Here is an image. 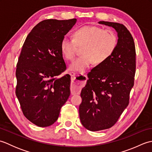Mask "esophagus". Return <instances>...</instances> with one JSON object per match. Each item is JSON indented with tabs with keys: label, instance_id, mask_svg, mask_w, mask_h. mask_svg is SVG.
Wrapping results in <instances>:
<instances>
[{
	"label": "esophagus",
	"instance_id": "34e87169",
	"mask_svg": "<svg viewBox=\"0 0 152 152\" xmlns=\"http://www.w3.org/2000/svg\"><path fill=\"white\" fill-rule=\"evenodd\" d=\"M72 80V86H71V92L72 94H76L80 91L82 87L84 85L86 80V76L84 74L79 75L73 72H70Z\"/></svg>",
	"mask_w": 152,
	"mask_h": 152
}]
</instances>
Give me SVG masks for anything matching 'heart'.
Wrapping results in <instances>:
<instances>
[{
  "mask_svg": "<svg viewBox=\"0 0 152 152\" xmlns=\"http://www.w3.org/2000/svg\"><path fill=\"white\" fill-rule=\"evenodd\" d=\"M74 38L64 37L61 50L65 59L72 61L78 50L82 47V56L70 64V70L83 72L94 63L102 64L111 57L118 45V37L114 31L95 26H84L76 29Z\"/></svg>",
  "mask_w": 152,
  "mask_h": 152,
  "instance_id": "obj_1",
  "label": "heart"
}]
</instances>
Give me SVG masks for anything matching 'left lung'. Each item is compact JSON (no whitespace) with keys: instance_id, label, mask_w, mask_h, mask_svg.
<instances>
[{"instance_id":"left-lung-1","label":"left lung","mask_w":152,"mask_h":152,"mask_svg":"<svg viewBox=\"0 0 152 152\" xmlns=\"http://www.w3.org/2000/svg\"><path fill=\"white\" fill-rule=\"evenodd\" d=\"M118 33V45L108 59L88 74L87 84L81 91L80 119L91 131L114 126L129 103L136 72V50L133 38L124 25L99 21Z\"/></svg>"}]
</instances>
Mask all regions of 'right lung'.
<instances>
[{
    "mask_svg": "<svg viewBox=\"0 0 152 152\" xmlns=\"http://www.w3.org/2000/svg\"><path fill=\"white\" fill-rule=\"evenodd\" d=\"M76 22V19L42 21L22 46L15 95L25 118L38 127L53 124L70 96V75L58 78L66 69L61 42Z\"/></svg>",
    "mask_w": 152,
    "mask_h": 152,
    "instance_id": "right-lung-1",
    "label": "right lung"
}]
</instances>
